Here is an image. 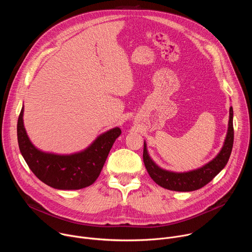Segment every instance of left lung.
<instances>
[{"label":"left lung","instance_id":"1","mask_svg":"<svg viewBox=\"0 0 252 252\" xmlns=\"http://www.w3.org/2000/svg\"><path fill=\"white\" fill-rule=\"evenodd\" d=\"M233 110L229 109V121L223 146L218 156L204 165L189 171L176 172L158 166L151 158L147 142H143V162L153 181L163 189L174 191H193L201 189L226 165L233 147Z\"/></svg>","mask_w":252,"mask_h":252}]
</instances>
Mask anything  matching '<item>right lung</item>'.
Masks as SVG:
<instances>
[{
    "mask_svg": "<svg viewBox=\"0 0 252 252\" xmlns=\"http://www.w3.org/2000/svg\"><path fill=\"white\" fill-rule=\"evenodd\" d=\"M24 105L18 120L17 134L21 154L40 181L61 190L81 189L93 185L98 177L107 156L122 130L116 126L96 136L85 150L58 155L39 150L31 141L24 126Z\"/></svg>",
    "mask_w": 252,
    "mask_h": 252,
    "instance_id": "obj_1",
    "label": "right lung"
}]
</instances>
